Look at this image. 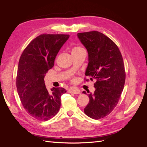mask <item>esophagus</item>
Here are the masks:
<instances>
[{
	"label": "esophagus",
	"mask_w": 147,
	"mask_h": 147,
	"mask_svg": "<svg viewBox=\"0 0 147 147\" xmlns=\"http://www.w3.org/2000/svg\"><path fill=\"white\" fill-rule=\"evenodd\" d=\"M69 92L72 93V94H81L80 91H79L78 90H72V89H70V90H69Z\"/></svg>",
	"instance_id": "esophagus-1"
}]
</instances>
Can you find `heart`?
Masks as SVG:
<instances>
[{
	"label": "heart",
	"instance_id": "b5f03b06",
	"mask_svg": "<svg viewBox=\"0 0 147 147\" xmlns=\"http://www.w3.org/2000/svg\"><path fill=\"white\" fill-rule=\"evenodd\" d=\"M78 50H82V49H81L80 48V47H76V48H74V50H73L72 51H78Z\"/></svg>",
	"mask_w": 147,
	"mask_h": 147
}]
</instances>
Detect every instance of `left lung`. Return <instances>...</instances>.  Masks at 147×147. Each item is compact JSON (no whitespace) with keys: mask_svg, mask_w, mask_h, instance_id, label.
<instances>
[{"mask_svg":"<svg viewBox=\"0 0 147 147\" xmlns=\"http://www.w3.org/2000/svg\"><path fill=\"white\" fill-rule=\"evenodd\" d=\"M77 37L88 54L85 75L96 82L94 92L88 94L90 101L84 112L99 119L112 112L123 90L126 74L123 57L116 44L99 32L78 33Z\"/></svg>","mask_w":147,"mask_h":147,"instance_id":"1","label":"left lung"}]
</instances>
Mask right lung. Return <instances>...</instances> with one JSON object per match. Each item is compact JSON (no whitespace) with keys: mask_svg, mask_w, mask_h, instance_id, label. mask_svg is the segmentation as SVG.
<instances>
[{"mask_svg":"<svg viewBox=\"0 0 147 147\" xmlns=\"http://www.w3.org/2000/svg\"><path fill=\"white\" fill-rule=\"evenodd\" d=\"M69 35L42 34L25 48L18 67L16 88L20 99L27 113L40 121L54 117L61 107V96L67 91L53 88L48 91L45 78L54 66L55 59Z\"/></svg>","mask_w":147,"mask_h":147,"instance_id":"obj_1","label":"right lung"}]
</instances>
